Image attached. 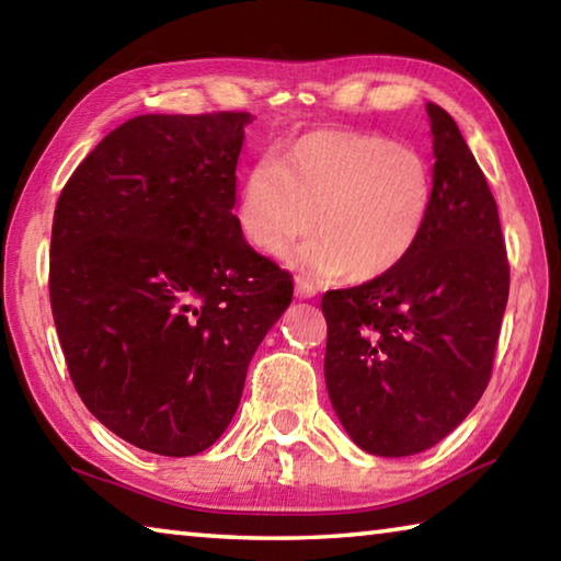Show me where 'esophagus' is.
<instances>
[{
    "label": "esophagus",
    "instance_id": "esophagus-1",
    "mask_svg": "<svg viewBox=\"0 0 561 561\" xmlns=\"http://www.w3.org/2000/svg\"><path fill=\"white\" fill-rule=\"evenodd\" d=\"M294 294H297L299 299H311V297H317V287L309 279L297 277L294 279Z\"/></svg>",
    "mask_w": 561,
    "mask_h": 561
}]
</instances>
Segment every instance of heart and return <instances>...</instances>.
<instances>
[{"instance_id": "obj_1", "label": "heart", "mask_w": 561, "mask_h": 561, "mask_svg": "<svg viewBox=\"0 0 561 561\" xmlns=\"http://www.w3.org/2000/svg\"><path fill=\"white\" fill-rule=\"evenodd\" d=\"M433 175L413 146L358 130H309L247 170L234 222L254 250L279 254L311 230L289 262L317 277L348 267L371 279L401 264L428 222Z\"/></svg>"}]
</instances>
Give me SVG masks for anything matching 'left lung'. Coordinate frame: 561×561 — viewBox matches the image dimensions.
I'll use <instances>...</instances> for the list:
<instances>
[{
  "mask_svg": "<svg viewBox=\"0 0 561 561\" xmlns=\"http://www.w3.org/2000/svg\"><path fill=\"white\" fill-rule=\"evenodd\" d=\"M433 203L393 270L321 299L331 405L360 450L405 458L458 428L485 393L510 294L497 205L448 113L425 106Z\"/></svg>",
  "mask_w": 561,
  "mask_h": 561,
  "instance_id": "8db88e82",
  "label": "left lung"
}]
</instances>
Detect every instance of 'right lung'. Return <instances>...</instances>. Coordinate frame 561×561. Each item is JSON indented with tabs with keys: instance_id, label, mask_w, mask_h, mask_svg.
<instances>
[{
	"instance_id": "obj_1",
	"label": "right lung",
	"mask_w": 561,
	"mask_h": 561,
	"mask_svg": "<svg viewBox=\"0 0 561 561\" xmlns=\"http://www.w3.org/2000/svg\"><path fill=\"white\" fill-rule=\"evenodd\" d=\"M244 111L148 113L111 130L54 210L49 294L89 411L136 448H210L247 366L291 301V274L234 222Z\"/></svg>"
}]
</instances>
